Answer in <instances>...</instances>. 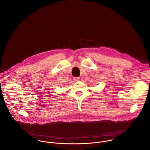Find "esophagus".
Instances as JSON below:
<instances>
[{
    "mask_svg": "<svg viewBox=\"0 0 150 150\" xmlns=\"http://www.w3.org/2000/svg\"><path fill=\"white\" fill-rule=\"evenodd\" d=\"M73 80H74V81H78L80 80V79H79V77H73Z\"/></svg>",
    "mask_w": 150,
    "mask_h": 150,
    "instance_id": "esophagus-1",
    "label": "esophagus"
}]
</instances>
